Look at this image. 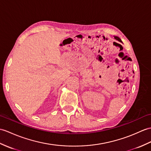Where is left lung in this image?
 <instances>
[{
  "label": "left lung",
  "mask_w": 151,
  "mask_h": 151,
  "mask_svg": "<svg viewBox=\"0 0 151 151\" xmlns=\"http://www.w3.org/2000/svg\"><path fill=\"white\" fill-rule=\"evenodd\" d=\"M114 37V38H115V39L116 40H117L118 41H119V42H122V40H121V39H120V38H119V37Z\"/></svg>",
  "instance_id": "8db88e82"
}]
</instances>
